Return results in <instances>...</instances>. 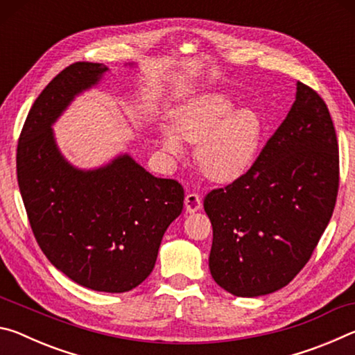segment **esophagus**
<instances>
[{
	"instance_id": "34e87169",
	"label": "esophagus",
	"mask_w": 355,
	"mask_h": 355,
	"mask_svg": "<svg viewBox=\"0 0 355 355\" xmlns=\"http://www.w3.org/2000/svg\"><path fill=\"white\" fill-rule=\"evenodd\" d=\"M184 207H186V211H189V213L199 211V209L202 208L200 196L197 194V192H191V194L184 197Z\"/></svg>"
}]
</instances>
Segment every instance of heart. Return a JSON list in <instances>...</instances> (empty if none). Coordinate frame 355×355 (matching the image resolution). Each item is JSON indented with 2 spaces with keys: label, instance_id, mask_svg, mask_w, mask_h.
Returning a JSON list of instances; mask_svg holds the SVG:
<instances>
[{
  "label": "heart",
  "instance_id": "heart-1",
  "mask_svg": "<svg viewBox=\"0 0 355 355\" xmlns=\"http://www.w3.org/2000/svg\"><path fill=\"white\" fill-rule=\"evenodd\" d=\"M172 129L161 133V146L167 155L182 158L184 147L180 139L197 144L196 163L203 175L228 183L254 164L266 122L252 107L235 110L225 94H208L178 107L172 116Z\"/></svg>",
  "mask_w": 355,
  "mask_h": 355
}]
</instances>
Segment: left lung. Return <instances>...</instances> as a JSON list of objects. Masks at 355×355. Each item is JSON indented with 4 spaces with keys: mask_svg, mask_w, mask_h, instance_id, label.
Instances as JSON below:
<instances>
[{
    "mask_svg": "<svg viewBox=\"0 0 355 355\" xmlns=\"http://www.w3.org/2000/svg\"><path fill=\"white\" fill-rule=\"evenodd\" d=\"M338 183V142L327 105L297 83L296 101L250 169L203 200L213 225L216 284L241 297L290 284L332 218Z\"/></svg>",
    "mask_w": 355,
    "mask_h": 355,
    "instance_id": "1",
    "label": "left lung"
}]
</instances>
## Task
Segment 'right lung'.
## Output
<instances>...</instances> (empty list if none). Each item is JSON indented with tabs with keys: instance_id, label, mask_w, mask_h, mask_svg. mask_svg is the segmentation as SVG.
I'll return each instance as SVG.
<instances>
[{
	"instance_id": "right-lung-1",
	"label": "right lung",
	"mask_w": 355,
	"mask_h": 355,
	"mask_svg": "<svg viewBox=\"0 0 355 355\" xmlns=\"http://www.w3.org/2000/svg\"><path fill=\"white\" fill-rule=\"evenodd\" d=\"M106 70L75 62L48 83L20 133L17 180L34 236L53 266L81 286L125 293L153 271L164 232L183 209L184 191L128 155L94 171L64 159L51 125Z\"/></svg>"
}]
</instances>
